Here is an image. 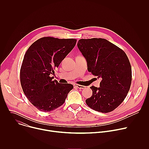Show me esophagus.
<instances>
[{"label":"esophagus","instance_id":"34e87169","mask_svg":"<svg viewBox=\"0 0 149 149\" xmlns=\"http://www.w3.org/2000/svg\"><path fill=\"white\" fill-rule=\"evenodd\" d=\"M74 86L78 88H79V89H84L85 88V86H81V85H79V84H74Z\"/></svg>","mask_w":149,"mask_h":149}]
</instances>
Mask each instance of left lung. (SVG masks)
I'll return each mask as SVG.
<instances>
[{
  "label": "left lung",
  "instance_id": "left-lung-1",
  "mask_svg": "<svg viewBox=\"0 0 149 149\" xmlns=\"http://www.w3.org/2000/svg\"><path fill=\"white\" fill-rule=\"evenodd\" d=\"M77 46L87 60L88 71L101 79L99 88L90 87L93 95L86 104L98 112L113 111L124 101L131 86L128 57L121 49L102 38L81 39Z\"/></svg>",
  "mask_w": 149,
  "mask_h": 149
}]
</instances>
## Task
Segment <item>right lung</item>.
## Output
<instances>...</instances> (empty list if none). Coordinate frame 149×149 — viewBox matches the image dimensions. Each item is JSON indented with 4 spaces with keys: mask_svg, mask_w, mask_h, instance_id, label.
I'll list each match as a JSON object with an SVG mask.
<instances>
[{
    "mask_svg": "<svg viewBox=\"0 0 149 149\" xmlns=\"http://www.w3.org/2000/svg\"><path fill=\"white\" fill-rule=\"evenodd\" d=\"M75 39L41 38L26 52L20 71L23 91L39 110L49 112L59 107L74 88L72 84H60L50 75L74 48Z\"/></svg>",
    "mask_w": 149,
    "mask_h": 149,
    "instance_id": "obj_1",
    "label": "right lung"
}]
</instances>
